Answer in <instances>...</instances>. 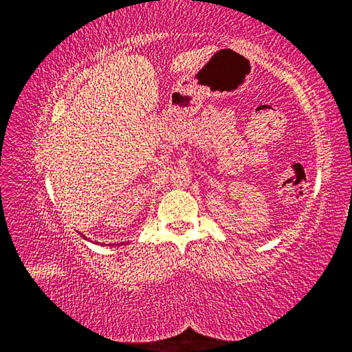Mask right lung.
I'll list each match as a JSON object with an SVG mask.
<instances>
[{
	"instance_id": "add662e5",
	"label": "right lung",
	"mask_w": 352,
	"mask_h": 352,
	"mask_svg": "<svg viewBox=\"0 0 352 352\" xmlns=\"http://www.w3.org/2000/svg\"><path fill=\"white\" fill-rule=\"evenodd\" d=\"M83 239H85V236H83ZM110 245H115V243H110Z\"/></svg>"
}]
</instances>
